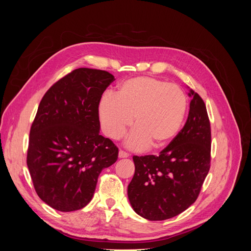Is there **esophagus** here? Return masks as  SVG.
<instances>
[{
    "label": "esophagus",
    "instance_id": "34e87169",
    "mask_svg": "<svg viewBox=\"0 0 251 251\" xmlns=\"http://www.w3.org/2000/svg\"><path fill=\"white\" fill-rule=\"evenodd\" d=\"M118 156H119V158H127L128 156H130V154L126 153V151H123V150H120Z\"/></svg>",
    "mask_w": 251,
    "mask_h": 251
}]
</instances>
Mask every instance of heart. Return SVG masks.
Masks as SVG:
<instances>
[{
	"mask_svg": "<svg viewBox=\"0 0 251 251\" xmlns=\"http://www.w3.org/2000/svg\"><path fill=\"white\" fill-rule=\"evenodd\" d=\"M187 97L180 87L151 76H139L121 82L116 96L105 94L98 107L104 133L119 139L133 124L137 128L127 146L142 150L170 144L183 125Z\"/></svg>",
	"mask_w": 251,
	"mask_h": 251,
	"instance_id": "b5f03b06",
	"label": "heart"
}]
</instances>
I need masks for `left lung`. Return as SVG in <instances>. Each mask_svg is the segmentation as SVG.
<instances>
[{"label": "left lung", "instance_id": "8db88e82", "mask_svg": "<svg viewBox=\"0 0 251 251\" xmlns=\"http://www.w3.org/2000/svg\"><path fill=\"white\" fill-rule=\"evenodd\" d=\"M188 95V117L158 156H134L135 174L127 186L133 209L150 221L178 216L197 200L210 168L211 133L206 107L198 93Z\"/></svg>", "mask_w": 251, "mask_h": 251}]
</instances>
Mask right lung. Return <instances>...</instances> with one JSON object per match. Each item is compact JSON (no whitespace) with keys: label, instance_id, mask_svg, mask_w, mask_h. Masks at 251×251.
<instances>
[{"label":"right lung","instance_id":"obj_1","mask_svg":"<svg viewBox=\"0 0 251 251\" xmlns=\"http://www.w3.org/2000/svg\"><path fill=\"white\" fill-rule=\"evenodd\" d=\"M114 80L107 71L79 68L42 98L30 128L27 165L37 196L52 208L85 207L101 171L117 160L118 148L100 134L98 114Z\"/></svg>","mask_w":251,"mask_h":251}]
</instances>
